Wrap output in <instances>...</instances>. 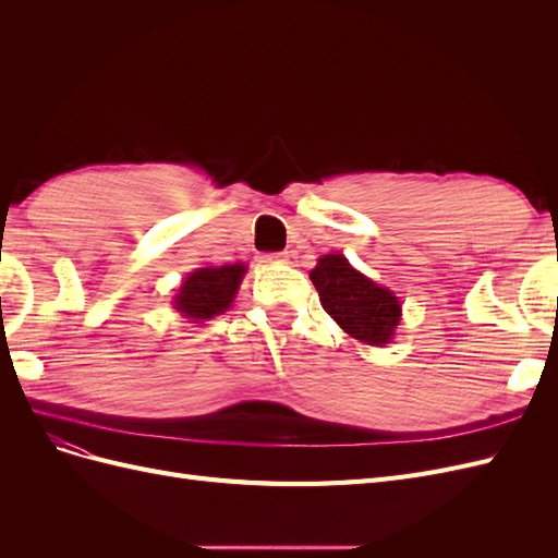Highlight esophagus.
<instances>
[{
    "mask_svg": "<svg viewBox=\"0 0 558 558\" xmlns=\"http://www.w3.org/2000/svg\"><path fill=\"white\" fill-rule=\"evenodd\" d=\"M286 258L281 256V253H267V256H263V263H283Z\"/></svg>",
    "mask_w": 558,
    "mask_h": 558,
    "instance_id": "1",
    "label": "esophagus"
}]
</instances>
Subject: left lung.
I'll return each instance as SVG.
<instances>
[{
  "instance_id": "left-lung-1",
  "label": "left lung",
  "mask_w": 558,
  "mask_h": 558,
  "mask_svg": "<svg viewBox=\"0 0 558 558\" xmlns=\"http://www.w3.org/2000/svg\"><path fill=\"white\" fill-rule=\"evenodd\" d=\"M324 310L353 340L384 347L400 324L398 298L353 269L342 253L320 256L310 272Z\"/></svg>"
}]
</instances>
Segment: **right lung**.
Returning a JSON list of instances; mask_svg holds the SVG:
<instances>
[{"label":"right lung","mask_w":558,"mask_h":558,"mask_svg":"<svg viewBox=\"0 0 558 558\" xmlns=\"http://www.w3.org/2000/svg\"><path fill=\"white\" fill-rule=\"evenodd\" d=\"M246 275V265H214L197 267L185 277L174 295V310L191 320H207L230 310L240 283Z\"/></svg>","instance_id":"1"}]
</instances>
